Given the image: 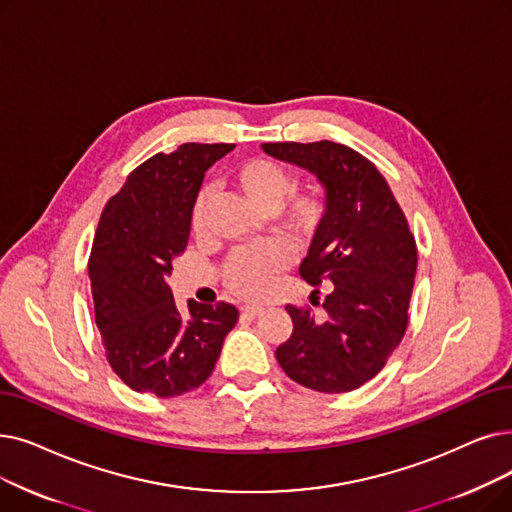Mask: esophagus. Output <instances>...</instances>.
Wrapping results in <instances>:
<instances>
[{"instance_id":"obj_1","label":"esophagus","mask_w":512,"mask_h":512,"mask_svg":"<svg viewBox=\"0 0 512 512\" xmlns=\"http://www.w3.org/2000/svg\"><path fill=\"white\" fill-rule=\"evenodd\" d=\"M240 311H242L244 318L255 320V318H259L263 314V307H259V305H244Z\"/></svg>"}]
</instances>
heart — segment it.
Masks as SVG:
<instances>
[{
  "label": "heart",
  "instance_id": "obj_1",
  "mask_svg": "<svg viewBox=\"0 0 512 512\" xmlns=\"http://www.w3.org/2000/svg\"><path fill=\"white\" fill-rule=\"evenodd\" d=\"M234 184L247 196V201L263 211L280 209V224L286 232L297 236L314 234L324 215V203L316 194H301L293 201L286 198L295 192V177L272 159H249L234 169ZM209 205V192L203 190L194 198L190 211L192 232H203ZM291 263V251L282 242H263L244 247L230 255L224 268V282L242 299H257L268 291L274 278Z\"/></svg>",
  "mask_w": 512,
  "mask_h": 512
}]
</instances>
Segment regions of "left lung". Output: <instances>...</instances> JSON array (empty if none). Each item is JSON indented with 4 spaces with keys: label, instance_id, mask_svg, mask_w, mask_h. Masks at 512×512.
Returning <instances> with one entry per match:
<instances>
[{
    "label": "left lung",
    "instance_id": "1",
    "mask_svg": "<svg viewBox=\"0 0 512 512\" xmlns=\"http://www.w3.org/2000/svg\"><path fill=\"white\" fill-rule=\"evenodd\" d=\"M324 188V215L299 274L328 295L324 311L286 305L293 335L276 349L291 379L320 393L362 387L387 364L408 326L416 242L385 177L337 142L261 144ZM318 303V301H316ZM314 303V305H316Z\"/></svg>",
    "mask_w": 512,
    "mask_h": 512
}]
</instances>
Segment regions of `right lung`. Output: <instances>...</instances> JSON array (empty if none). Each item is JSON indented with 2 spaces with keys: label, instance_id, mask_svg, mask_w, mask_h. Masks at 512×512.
Listing matches in <instances>:
<instances>
[{
  "label": "right lung",
  "instance_id": "obj_1",
  "mask_svg": "<svg viewBox=\"0 0 512 512\" xmlns=\"http://www.w3.org/2000/svg\"><path fill=\"white\" fill-rule=\"evenodd\" d=\"M234 144H182L131 171L106 203L90 255L96 324L106 358L138 393L175 397L201 387L238 322L230 303L188 301L182 314L167 278L190 236L205 171Z\"/></svg>",
  "mask_w": 512,
  "mask_h": 512
}]
</instances>
